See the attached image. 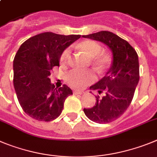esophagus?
Segmentation results:
<instances>
[{
	"mask_svg": "<svg viewBox=\"0 0 157 157\" xmlns=\"http://www.w3.org/2000/svg\"><path fill=\"white\" fill-rule=\"evenodd\" d=\"M73 94H85V91H73Z\"/></svg>",
	"mask_w": 157,
	"mask_h": 157,
	"instance_id": "34e87169",
	"label": "esophagus"
}]
</instances>
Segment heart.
<instances>
[{
	"mask_svg": "<svg viewBox=\"0 0 157 157\" xmlns=\"http://www.w3.org/2000/svg\"><path fill=\"white\" fill-rule=\"evenodd\" d=\"M77 48L85 53L86 56L91 59V63L96 70L101 71L105 68L109 62L108 56L100 54L101 52V45L98 42L92 40H86L80 42ZM70 54V48H66L60 56L62 64H66L69 60ZM96 77L92 71H81L73 70L66 74V81L70 87L73 88L81 89L89 85L95 80Z\"/></svg>",
	"mask_w": 157,
	"mask_h": 157,
	"instance_id": "b5f03b06",
	"label": "heart"
}]
</instances>
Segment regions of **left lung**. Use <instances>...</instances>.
Instances as JSON below:
<instances>
[{
  "label": "left lung",
  "mask_w": 157,
  "mask_h": 157,
  "mask_svg": "<svg viewBox=\"0 0 157 157\" xmlns=\"http://www.w3.org/2000/svg\"><path fill=\"white\" fill-rule=\"evenodd\" d=\"M82 36L105 44L113 53L112 65L105 77L90 87L102 94L96 96L94 106L84 109L91 121L108 124L123 115L133 99L139 81L138 54L128 41L109 31Z\"/></svg>",
  "instance_id": "obj_1"
}]
</instances>
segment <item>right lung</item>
Returning <instances> with one entry per match:
<instances>
[{
  "label": "right lung",
  "instance_id": "right-lung-1",
  "mask_svg": "<svg viewBox=\"0 0 157 157\" xmlns=\"http://www.w3.org/2000/svg\"><path fill=\"white\" fill-rule=\"evenodd\" d=\"M80 37L47 32L29 38L20 46L13 61V84L28 116L48 122L61 114L65 100L73 91L66 84L56 88L49 76L55 66H59L63 51Z\"/></svg>",
  "mask_w": 157,
  "mask_h": 157
}]
</instances>
